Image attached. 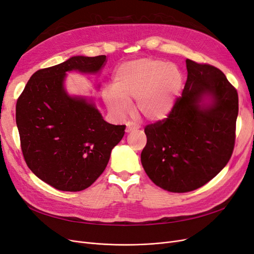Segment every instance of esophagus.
Returning <instances> with one entry per match:
<instances>
[{"label": "esophagus", "mask_w": 254, "mask_h": 254, "mask_svg": "<svg viewBox=\"0 0 254 254\" xmlns=\"http://www.w3.org/2000/svg\"><path fill=\"white\" fill-rule=\"evenodd\" d=\"M126 125H127L126 132H130V131H132V130H135V129H139L140 128V125L135 124V123H133V122H128Z\"/></svg>", "instance_id": "1"}]
</instances>
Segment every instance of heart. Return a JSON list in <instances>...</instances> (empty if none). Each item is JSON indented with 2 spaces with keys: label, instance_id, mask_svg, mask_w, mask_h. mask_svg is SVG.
Listing matches in <instances>:
<instances>
[{
  "label": "heart",
  "instance_id": "1",
  "mask_svg": "<svg viewBox=\"0 0 254 254\" xmlns=\"http://www.w3.org/2000/svg\"><path fill=\"white\" fill-rule=\"evenodd\" d=\"M182 84L177 65L151 58L129 61L118 67L112 89L104 93L108 108L118 117L130 109L136 99V111L148 121L163 120L175 105Z\"/></svg>",
  "mask_w": 254,
  "mask_h": 254
}]
</instances>
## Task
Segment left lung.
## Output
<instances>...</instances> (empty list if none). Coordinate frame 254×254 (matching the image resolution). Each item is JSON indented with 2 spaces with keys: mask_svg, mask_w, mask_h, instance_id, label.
Here are the masks:
<instances>
[{
  "mask_svg": "<svg viewBox=\"0 0 254 254\" xmlns=\"http://www.w3.org/2000/svg\"><path fill=\"white\" fill-rule=\"evenodd\" d=\"M181 96L163 120L144 128L141 162L150 180L172 193H187L212 180L231 158L235 145L238 95L219 68L187 59ZM213 98L206 109L201 98Z\"/></svg>",
  "mask_w": 254,
  "mask_h": 254,
  "instance_id": "8db88e82",
  "label": "left lung"
}]
</instances>
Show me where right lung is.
<instances>
[{"label":"right lung","instance_id":"add662e5","mask_svg":"<svg viewBox=\"0 0 254 254\" xmlns=\"http://www.w3.org/2000/svg\"><path fill=\"white\" fill-rule=\"evenodd\" d=\"M105 55L75 56L35 72L16 105L21 150L29 170L56 190L78 191L103 174L125 125L104 121L93 105L68 96L65 72L96 73Z\"/></svg>","mask_w":254,"mask_h":254}]
</instances>
